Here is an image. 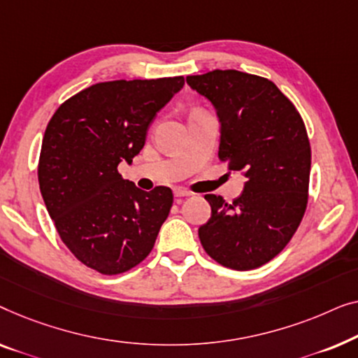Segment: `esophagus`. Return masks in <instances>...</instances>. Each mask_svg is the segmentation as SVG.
<instances>
[{"mask_svg": "<svg viewBox=\"0 0 358 358\" xmlns=\"http://www.w3.org/2000/svg\"><path fill=\"white\" fill-rule=\"evenodd\" d=\"M173 194H175V198H188V196H191L193 193H191V191H188V189H185V188H175Z\"/></svg>", "mask_w": 358, "mask_h": 358, "instance_id": "obj_1", "label": "esophagus"}]
</instances>
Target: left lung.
I'll return each instance as SVG.
<instances>
[{"instance_id": "left-lung-1", "label": "left lung", "mask_w": 358, "mask_h": 358, "mask_svg": "<svg viewBox=\"0 0 358 358\" xmlns=\"http://www.w3.org/2000/svg\"><path fill=\"white\" fill-rule=\"evenodd\" d=\"M186 83L217 112L219 159L246 178L231 204L204 196L210 219L198 230L201 245L225 268L256 269L285 248L303 219L311 167L305 123L266 78L214 69Z\"/></svg>"}]
</instances>
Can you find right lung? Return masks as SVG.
<instances>
[{"mask_svg":"<svg viewBox=\"0 0 358 358\" xmlns=\"http://www.w3.org/2000/svg\"><path fill=\"white\" fill-rule=\"evenodd\" d=\"M183 76L108 80L80 90L58 107L45 129L38 159L40 193L59 238L87 268L127 273L154 248L173 193H149L123 180L145 134Z\"/></svg>","mask_w":358,"mask_h":358,"instance_id":"1","label":"right lung"}]
</instances>
